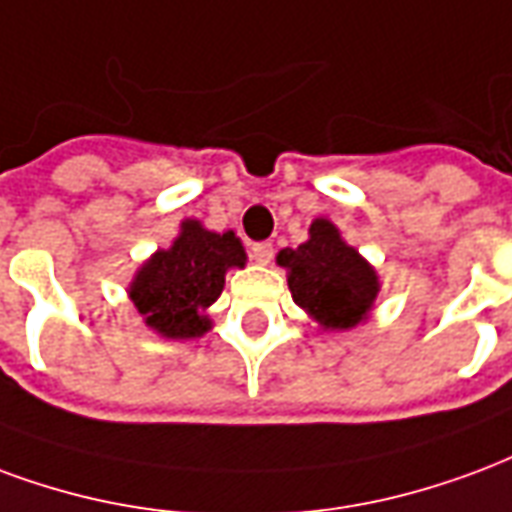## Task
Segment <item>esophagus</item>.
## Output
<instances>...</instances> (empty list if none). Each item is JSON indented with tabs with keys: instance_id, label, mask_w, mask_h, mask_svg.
I'll return each mask as SVG.
<instances>
[{
	"instance_id": "esophagus-1",
	"label": "esophagus",
	"mask_w": 512,
	"mask_h": 512,
	"mask_svg": "<svg viewBox=\"0 0 512 512\" xmlns=\"http://www.w3.org/2000/svg\"><path fill=\"white\" fill-rule=\"evenodd\" d=\"M272 245L270 242H253V248H251V256L256 261H259V264H270L272 261Z\"/></svg>"
}]
</instances>
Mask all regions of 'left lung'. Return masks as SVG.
I'll list each match as a JSON object with an SVG mask.
<instances>
[{"instance_id":"left-lung-1","label":"left lung","mask_w":512,"mask_h":512,"mask_svg":"<svg viewBox=\"0 0 512 512\" xmlns=\"http://www.w3.org/2000/svg\"><path fill=\"white\" fill-rule=\"evenodd\" d=\"M311 240L278 253L289 270L294 302L330 330H349L365 319L379 292L376 272L341 240L330 220H313Z\"/></svg>"}]
</instances>
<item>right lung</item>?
<instances>
[{
  "label": "right lung",
  "mask_w": 512,
  "mask_h": 512,
  "mask_svg": "<svg viewBox=\"0 0 512 512\" xmlns=\"http://www.w3.org/2000/svg\"><path fill=\"white\" fill-rule=\"evenodd\" d=\"M229 267H245L234 231L215 234L201 229L199 220H185L169 251H158L138 270L130 300L160 335L196 338L210 330L201 311L220 297Z\"/></svg>",
  "instance_id": "obj_1"
}]
</instances>
